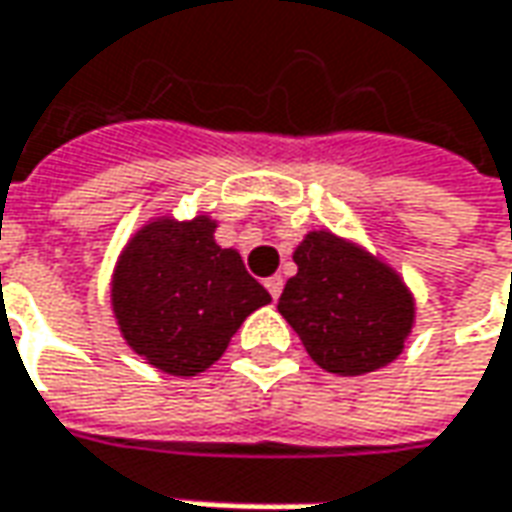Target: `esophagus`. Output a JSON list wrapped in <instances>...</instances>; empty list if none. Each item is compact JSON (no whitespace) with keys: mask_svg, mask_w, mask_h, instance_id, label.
I'll list each match as a JSON object with an SVG mask.
<instances>
[{"mask_svg":"<svg viewBox=\"0 0 512 512\" xmlns=\"http://www.w3.org/2000/svg\"><path fill=\"white\" fill-rule=\"evenodd\" d=\"M264 287H267L270 296L279 298L281 290H284V279H281V276H270V279H264Z\"/></svg>","mask_w":512,"mask_h":512,"instance_id":"1","label":"esophagus"}]
</instances>
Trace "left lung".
Here are the masks:
<instances>
[{"mask_svg": "<svg viewBox=\"0 0 512 512\" xmlns=\"http://www.w3.org/2000/svg\"><path fill=\"white\" fill-rule=\"evenodd\" d=\"M279 312L310 358L332 375H363L392 363L406 344L414 301L386 264L332 233H310L293 253Z\"/></svg>", "mask_w": 512, "mask_h": 512, "instance_id": "obj_1", "label": "left lung"}]
</instances>
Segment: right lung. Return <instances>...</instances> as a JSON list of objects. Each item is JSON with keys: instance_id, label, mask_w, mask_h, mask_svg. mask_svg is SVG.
<instances>
[{"instance_id": "add662e5", "label": "right lung", "mask_w": 512, "mask_h": 512, "mask_svg": "<svg viewBox=\"0 0 512 512\" xmlns=\"http://www.w3.org/2000/svg\"><path fill=\"white\" fill-rule=\"evenodd\" d=\"M270 293L242 256L214 242V222H152L120 256L112 307L120 332L160 372L191 377L228 349L233 332Z\"/></svg>"}]
</instances>
